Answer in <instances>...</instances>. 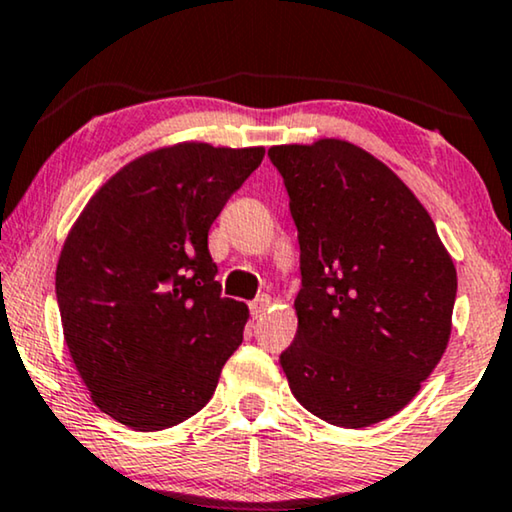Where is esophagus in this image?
Instances as JSON below:
<instances>
[{"label": "esophagus", "mask_w": 512, "mask_h": 512, "mask_svg": "<svg viewBox=\"0 0 512 512\" xmlns=\"http://www.w3.org/2000/svg\"><path fill=\"white\" fill-rule=\"evenodd\" d=\"M271 306V297L269 295H260L257 299H252L250 302V313H252V318H260V316H264V311H267Z\"/></svg>", "instance_id": "1"}]
</instances>
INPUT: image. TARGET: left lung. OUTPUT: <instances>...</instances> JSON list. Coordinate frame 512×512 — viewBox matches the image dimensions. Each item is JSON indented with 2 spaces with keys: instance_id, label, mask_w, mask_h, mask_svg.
I'll list each match as a JSON object with an SVG mask.
<instances>
[{
  "instance_id": "obj_1",
  "label": "left lung",
  "mask_w": 512,
  "mask_h": 512,
  "mask_svg": "<svg viewBox=\"0 0 512 512\" xmlns=\"http://www.w3.org/2000/svg\"><path fill=\"white\" fill-rule=\"evenodd\" d=\"M299 238L297 335L281 353L290 391L332 426L400 412L440 363L456 269L438 229L386 163L346 140L278 145Z\"/></svg>"
}]
</instances>
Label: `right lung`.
I'll return each mask as SVG.
<instances>
[{
    "instance_id": "obj_1",
    "label": "right lung",
    "mask_w": 512,
    "mask_h": 512,
    "mask_svg": "<svg viewBox=\"0 0 512 512\" xmlns=\"http://www.w3.org/2000/svg\"><path fill=\"white\" fill-rule=\"evenodd\" d=\"M262 159L264 147L208 142L142 154L67 234L56 269L65 344L93 403L119 424L163 431L213 398L248 306L222 297L208 231Z\"/></svg>"
}]
</instances>
